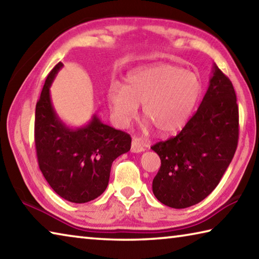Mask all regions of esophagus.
Here are the masks:
<instances>
[{
  "instance_id": "obj_1",
  "label": "esophagus",
  "mask_w": 259,
  "mask_h": 259,
  "mask_svg": "<svg viewBox=\"0 0 259 259\" xmlns=\"http://www.w3.org/2000/svg\"><path fill=\"white\" fill-rule=\"evenodd\" d=\"M145 151V145H144L142 140L137 137L133 138V142H131V152L133 153H140Z\"/></svg>"
}]
</instances>
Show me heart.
I'll use <instances>...</instances> for the list:
<instances>
[{
  "label": "heart",
  "instance_id": "1",
  "mask_svg": "<svg viewBox=\"0 0 259 259\" xmlns=\"http://www.w3.org/2000/svg\"><path fill=\"white\" fill-rule=\"evenodd\" d=\"M202 83L195 73L157 64L129 74L124 87L112 85L108 102L117 122L128 124L143 105L144 116L162 135L181 130L198 104Z\"/></svg>",
  "mask_w": 259,
  "mask_h": 259
}]
</instances>
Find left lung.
I'll return each instance as SVG.
<instances>
[{
  "instance_id": "1",
  "label": "left lung",
  "mask_w": 259,
  "mask_h": 259,
  "mask_svg": "<svg viewBox=\"0 0 259 259\" xmlns=\"http://www.w3.org/2000/svg\"><path fill=\"white\" fill-rule=\"evenodd\" d=\"M239 107L233 84L216 65L198 111L176 137L151 148L161 159L155 198L170 208L199 203L229 168L238 147Z\"/></svg>"
}]
</instances>
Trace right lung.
<instances>
[{
	"instance_id": "right-lung-1",
	"label": "right lung",
	"mask_w": 259,
	"mask_h": 259,
	"mask_svg": "<svg viewBox=\"0 0 259 259\" xmlns=\"http://www.w3.org/2000/svg\"><path fill=\"white\" fill-rule=\"evenodd\" d=\"M48 74L35 108V147L38 166L52 190L73 203H85L106 190L113 161L130 151L131 137L104 124L94 114L89 123L69 128L57 115L50 87L60 68Z\"/></svg>"
}]
</instances>
